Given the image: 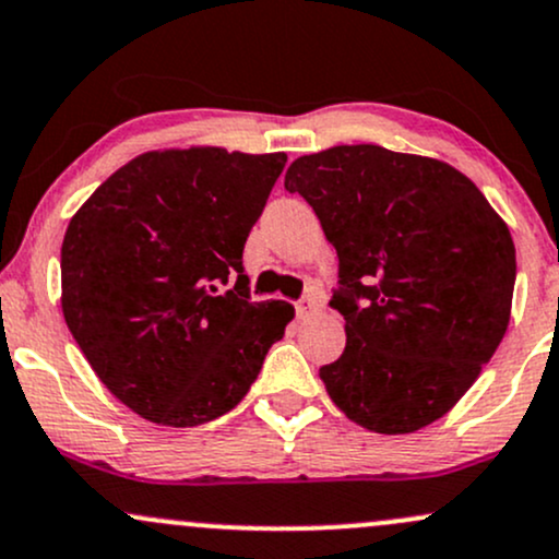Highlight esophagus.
<instances>
[{
    "mask_svg": "<svg viewBox=\"0 0 559 559\" xmlns=\"http://www.w3.org/2000/svg\"><path fill=\"white\" fill-rule=\"evenodd\" d=\"M316 312H321V299L308 297V299H302V302L297 305V316L302 318V321H305V318H312Z\"/></svg>",
    "mask_w": 559,
    "mask_h": 559,
    "instance_id": "obj_1",
    "label": "esophagus"
}]
</instances>
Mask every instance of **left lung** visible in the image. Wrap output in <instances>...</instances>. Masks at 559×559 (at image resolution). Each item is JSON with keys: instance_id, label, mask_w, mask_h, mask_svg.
Instances as JSON below:
<instances>
[{"instance_id": "8db88e82", "label": "left lung", "mask_w": 559, "mask_h": 559, "mask_svg": "<svg viewBox=\"0 0 559 559\" xmlns=\"http://www.w3.org/2000/svg\"><path fill=\"white\" fill-rule=\"evenodd\" d=\"M284 186L340 257L331 308L347 345L321 369L329 397L371 432L438 421L507 334L518 273L507 223L451 164L382 145L299 156Z\"/></svg>"}]
</instances>
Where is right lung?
I'll use <instances>...</instances> for the list:
<instances>
[{
  "label": "right lung",
  "instance_id": "obj_1",
  "mask_svg": "<svg viewBox=\"0 0 559 559\" xmlns=\"http://www.w3.org/2000/svg\"><path fill=\"white\" fill-rule=\"evenodd\" d=\"M286 153L217 145L134 156L73 214L60 249L66 326L127 408L199 427L243 401L294 308L249 302L243 243Z\"/></svg>",
  "mask_w": 559,
  "mask_h": 559
}]
</instances>
